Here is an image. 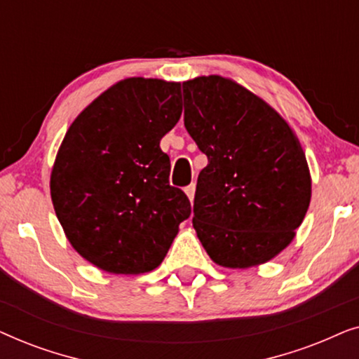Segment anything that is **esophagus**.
<instances>
[{
	"label": "esophagus",
	"mask_w": 359,
	"mask_h": 359,
	"mask_svg": "<svg viewBox=\"0 0 359 359\" xmlns=\"http://www.w3.org/2000/svg\"><path fill=\"white\" fill-rule=\"evenodd\" d=\"M186 194H188V198H189V201L191 203H193V199H194V193H196V184L194 183H191L189 186H186Z\"/></svg>",
	"instance_id": "esophagus-1"
}]
</instances>
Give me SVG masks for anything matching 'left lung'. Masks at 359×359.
Listing matches in <instances>:
<instances>
[{
	"mask_svg": "<svg viewBox=\"0 0 359 359\" xmlns=\"http://www.w3.org/2000/svg\"><path fill=\"white\" fill-rule=\"evenodd\" d=\"M184 127L208 156L193 227L215 263L250 268L287 247L311 203L306 155L291 127L253 93L210 75L183 83Z\"/></svg>",
	"mask_w": 359,
	"mask_h": 359,
	"instance_id": "obj_1",
	"label": "left lung"
}]
</instances>
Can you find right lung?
<instances>
[{"label":"right lung","mask_w":359,"mask_h":359,"mask_svg":"<svg viewBox=\"0 0 359 359\" xmlns=\"http://www.w3.org/2000/svg\"><path fill=\"white\" fill-rule=\"evenodd\" d=\"M181 111L178 83L129 78L68 129L52 170V203L73 248L95 266L151 271L191 215L188 196L170 184V156L160 149Z\"/></svg>","instance_id":"right-lung-1"}]
</instances>
